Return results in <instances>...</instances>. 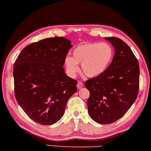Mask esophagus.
<instances>
[{"instance_id":"34e87169","label":"esophagus","mask_w":151,"mask_h":151,"mask_svg":"<svg viewBox=\"0 0 151 151\" xmlns=\"http://www.w3.org/2000/svg\"><path fill=\"white\" fill-rule=\"evenodd\" d=\"M83 86V83L82 82L79 81L78 83V85H77V88H78V89L82 88Z\"/></svg>"}]
</instances>
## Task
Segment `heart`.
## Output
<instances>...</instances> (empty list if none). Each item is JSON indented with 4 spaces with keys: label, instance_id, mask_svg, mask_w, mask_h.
Here are the masks:
<instances>
[{
    "label": "heart",
    "instance_id": "b5f03b06",
    "mask_svg": "<svg viewBox=\"0 0 151 151\" xmlns=\"http://www.w3.org/2000/svg\"><path fill=\"white\" fill-rule=\"evenodd\" d=\"M73 58L66 57L64 65L68 74L75 77L81 64L82 72L88 78H96L105 72L114 58V49L106 42L83 43L73 51Z\"/></svg>",
    "mask_w": 151,
    "mask_h": 151
}]
</instances>
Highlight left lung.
<instances>
[{"label":"left lung","instance_id":"obj_1","mask_svg":"<svg viewBox=\"0 0 151 151\" xmlns=\"http://www.w3.org/2000/svg\"><path fill=\"white\" fill-rule=\"evenodd\" d=\"M114 48L111 64L104 73L85 83L90 92L87 105L90 117L99 124L114 122L136 100L140 67L129 47L120 39L105 37Z\"/></svg>","mask_w":151,"mask_h":151}]
</instances>
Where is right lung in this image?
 Listing matches in <instances>:
<instances>
[{
  "mask_svg": "<svg viewBox=\"0 0 151 151\" xmlns=\"http://www.w3.org/2000/svg\"><path fill=\"white\" fill-rule=\"evenodd\" d=\"M71 42L64 37L42 40L24 48L14 65V92L26 114L42 125L63 117L68 101L77 91V81L65 73Z\"/></svg>",
  "mask_w": 151,
  "mask_h": 151,
  "instance_id": "obj_1",
  "label": "right lung"
}]
</instances>
